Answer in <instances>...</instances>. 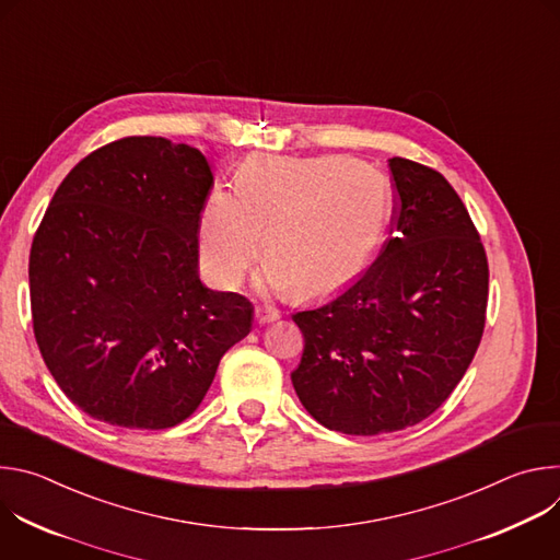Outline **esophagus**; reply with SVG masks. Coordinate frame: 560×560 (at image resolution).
<instances>
[{
    "label": "esophagus",
    "mask_w": 560,
    "mask_h": 560,
    "mask_svg": "<svg viewBox=\"0 0 560 560\" xmlns=\"http://www.w3.org/2000/svg\"><path fill=\"white\" fill-rule=\"evenodd\" d=\"M281 314H279V310L277 307H257L255 310V318H257V324H272V322H277Z\"/></svg>",
    "instance_id": "34e87169"
}]
</instances>
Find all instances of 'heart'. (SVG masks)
I'll use <instances>...</instances> for the list:
<instances>
[{
  "instance_id": "heart-1",
  "label": "heart",
  "mask_w": 560,
  "mask_h": 560,
  "mask_svg": "<svg viewBox=\"0 0 560 560\" xmlns=\"http://www.w3.org/2000/svg\"><path fill=\"white\" fill-rule=\"evenodd\" d=\"M387 177L341 156H253L236 190L214 188L199 225V257L221 288H236L261 250L266 283L322 296L352 283L387 232Z\"/></svg>"
}]
</instances>
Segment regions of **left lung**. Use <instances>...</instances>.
<instances>
[{
  "mask_svg": "<svg viewBox=\"0 0 560 560\" xmlns=\"http://www.w3.org/2000/svg\"><path fill=\"white\" fill-rule=\"evenodd\" d=\"M389 238L330 303L292 314L303 357L292 385L322 425L354 436L406 430L436 412L481 343L488 257L447 179L389 159Z\"/></svg>",
  "mask_w": 560,
  "mask_h": 560,
  "instance_id": "obj_1",
  "label": "left lung"
}]
</instances>
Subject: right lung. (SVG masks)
I'll list each match as a JSON object with an SVG mask.
<instances>
[{
	"label": "right lung",
	"instance_id": "right-lung-1",
	"mask_svg": "<svg viewBox=\"0 0 560 560\" xmlns=\"http://www.w3.org/2000/svg\"><path fill=\"white\" fill-rule=\"evenodd\" d=\"M212 184L197 148L124 137L84 156L52 195L28 261L33 330L52 378L89 417L173 428L248 337L253 303L199 279Z\"/></svg>",
	"mask_w": 560,
	"mask_h": 560
}]
</instances>
